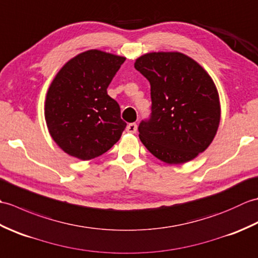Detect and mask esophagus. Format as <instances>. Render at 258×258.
Listing matches in <instances>:
<instances>
[{"mask_svg":"<svg viewBox=\"0 0 258 258\" xmlns=\"http://www.w3.org/2000/svg\"><path fill=\"white\" fill-rule=\"evenodd\" d=\"M126 131H127L128 133H136V131H138V125H136L135 123H131L127 125Z\"/></svg>","mask_w":258,"mask_h":258,"instance_id":"34e87169","label":"esophagus"}]
</instances>
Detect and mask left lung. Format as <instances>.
Here are the masks:
<instances>
[{"mask_svg":"<svg viewBox=\"0 0 258 258\" xmlns=\"http://www.w3.org/2000/svg\"><path fill=\"white\" fill-rule=\"evenodd\" d=\"M135 69L151 84V116L139 126L140 140L158 160L183 164L204 152L217 132L220 97L212 78L178 52H153Z\"/></svg>","mask_w":258,"mask_h":258,"instance_id":"8db88e82","label":"left lung"}]
</instances>
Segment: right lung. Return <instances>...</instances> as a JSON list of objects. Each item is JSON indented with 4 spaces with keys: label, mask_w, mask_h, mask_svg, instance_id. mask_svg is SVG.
I'll use <instances>...</instances> for the list:
<instances>
[{
    "label": "right lung",
    "mask_w": 258,
    "mask_h": 258,
    "mask_svg": "<svg viewBox=\"0 0 258 258\" xmlns=\"http://www.w3.org/2000/svg\"><path fill=\"white\" fill-rule=\"evenodd\" d=\"M125 57L98 50L64 65L47 91L45 120L52 139L69 155L87 161L107 152L126 127L107 87Z\"/></svg>",
    "instance_id": "right-lung-1"
}]
</instances>
